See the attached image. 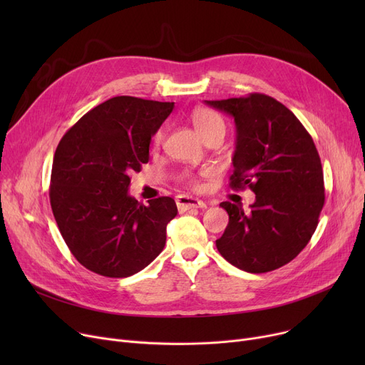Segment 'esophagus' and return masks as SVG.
I'll list each match as a JSON object with an SVG mask.
<instances>
[{
  "mask_svg": "<svg viewBox=\"0 0 365 365\" xmlns=\"http://www.w3.org/2000/svg\"><path fill=\"white\" fill-rule=\"evenodd\" d=\"M176 204H178V208L180 210V212H186V210H189V208H204L205 207L204 201L194 198V197H189V195L176 197Z\"/></svg>",
  "mask_w": 365,
  "mask_h": 365,
  "instance_id": "1",
  "label": "esophagus"
}]
</instances>
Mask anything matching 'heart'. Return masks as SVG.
Segmentation results:
<instances>
[{
    "instance_id": "1",
    "label": "heart",
    "mask_w": 365,
    "mask_h": 365,
    "mask_svg": "<svg viewBox=\"0 0 365 365\" xmlns=\"http://www.w3.org/2000/svg\"><path fill=\"white\" fill-rule=\"evenodd\" d=\"M192 124L197 130V133L200 134V136L202 139H205L207 136H210V134H215V133H225V123L222 120V117L219 113H216L215 110L212 109H207V108H197L194 112H192ZM163 140V131L160 130L155 138H153V142H155L157 145L161 143ZM189 183H195L192 176L189 175H185L183 176Z\"/></svg>"
}]
</instances>
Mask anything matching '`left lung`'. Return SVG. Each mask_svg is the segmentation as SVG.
Instances as JSON below:
<instances>
[{"mask_svg":"<svg viewBox=\"0 0 365 365\" xmlns=\"http://www.w3.org/2000/svg\"><path fill=\"white\" fill-rule=\"evenodd\" d=\"M231 115L237 127L234 189L250 187L256 201L220 204L229 215L219 253L250 274L292 262L312 238L324 205V175L311 134L296 115L271 96L204 101Z\"/></svg>","mask_w":365,"mask_h":365,"instance_id":"obj_1","label":"left lung"}]
</instances>
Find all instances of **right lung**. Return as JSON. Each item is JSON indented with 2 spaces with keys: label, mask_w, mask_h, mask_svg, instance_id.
<instances>
[{
  "label": "right lung",
  "mask_w": 365,
  "mask_h": 365,
  "mask_svg": "<svg viewBox=\"0 0 365 365\" xmlns=\"http://www.w3.org/2000/svg\"><path fill=\"white\" fill-rule=\"evenodd\" d=\"M173 108L175 102L117 96L88 110L57 145L50 204L71 253L88 271L125 278L163 252L167 223L178 215L175 200L145 205L128 186Z\"/></svg>",
  "instance_id": "add662e5"
}]
</instances>
